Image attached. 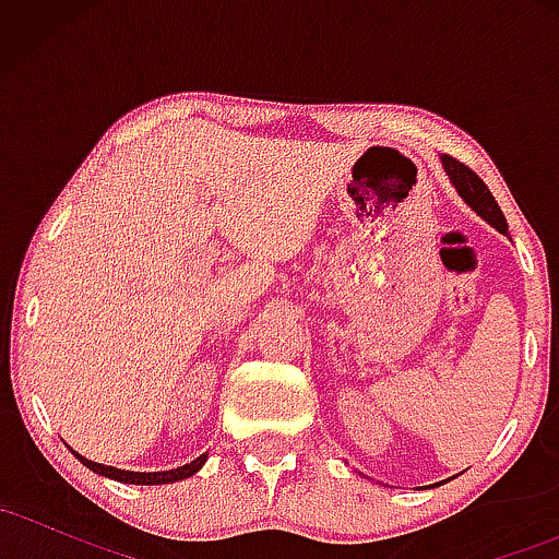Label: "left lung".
<instances>
[{
	"mask_svg": "<svg viewBox=\"0 0 559 559\" xmlns=\"http://www.w3.org/2000/svg\"><path fill=\"white\" fill-rule=\"evenodd\" d=\"M441 163H444V170H447L449 181L454 183V189L460 191V197H463L465 202L471 204V207L476 210V213L484 217L486 223H491L493 228L502 230V234H507V221H504L502 210H499L497 199L491 197L489 186L480 181L476 173L467 168V165L460 163V159L444 155V157H441Z\"/></svg>",
	"mask_w": 559,
	"mask_h": 559,
	"instance_id": "obj_1",
	"label": "left lung"
}]
</instances>
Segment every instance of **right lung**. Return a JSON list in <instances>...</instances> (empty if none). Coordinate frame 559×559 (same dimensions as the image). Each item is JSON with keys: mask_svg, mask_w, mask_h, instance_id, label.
Returning a JSON list of instances; mask_svg holds the SVG:
<instances>
[{"mask_svg": "<svg viewBox=\"0 0 559 559\" xmlns=\"http://www.w3.org/2000/svg\"><path fill=\"white\" fill-rule=\"evenodd\" d=\"M73 454H75V452H73ZM75 457H79L81 463L88 467V471L99 473V476H105V478H115V480H120V484H141V486L173 484V480L189 478V476H194V473H197L199 467H202V463H204V454H202V457H197L194 463H191V465L176 467V471H163V473H133V471H118V467H110V465L92 463V460L81 457V454H75Z\"/></svg>", "mask_w": 559, "mask_h": 559, "instance_id": "right-lung-1", "label": "right lung"}]
</instances>
